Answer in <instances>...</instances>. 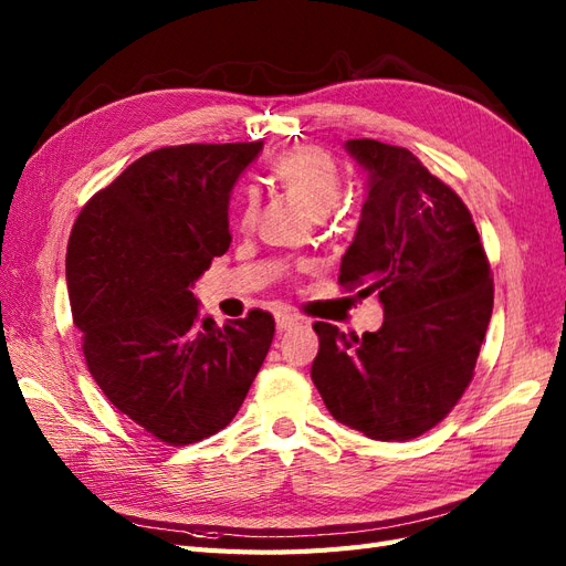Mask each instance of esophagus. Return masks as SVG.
<instances>
[{"mask_svg":"<svg viewBox=\"0 0 566 566\" xmlns=\"http://www.w3.org/2000/svg\"><path fill=\"white\" fill-rule=\"evenodd\" d=\"M302 323V318L300 316H295V314H279L276 316V328L283 333V331H293V328H297V325Z\"/></svg>","mask_w":566,"mask_h":566,"instance_id":"34e87169","label":"esophagus"}]
</instances>
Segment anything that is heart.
<instances>
[{"label": "heart", "mask_w": 566, "mask_h": 566, "mask_svg": "<svg viewBox=\"0 0 566 566\" xmlns=\"http://www.w3.org/2000/svg\"><path fill=\"white\" fill-rule=\"evenodd\" d=\"M273 177L293 196L302 208L314 214L323 217L342 193V177L337 163L328 150L318 146H295L285 150L283 156L273 163ZM256 214L252 196H245L238 205V224L252 227Z\"/></svg>", "instance_id": "heart-1"}]
</instances>
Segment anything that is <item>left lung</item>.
Here are the masks:
<instances>
[{
  "mask_svg": "<svg viewBox=\"0 0 566 566\" xmlns=\"http://www.w3.org/2000/svg\"><path fill=\"white\" fill-rule=\"evenodd\" d=\"M368 196L339 285L378 295L382 328L347 337L314 323L312 380L331 416L378 441H408L451 413L474 375L493 312L486 252L465 202L413 153L347 142Z\"/></svg>",
  "mask_w": 566,
  "mask_h": 566,
  "instance_id": "8db88e82",
  "label": "left lung"
}]
</instances>
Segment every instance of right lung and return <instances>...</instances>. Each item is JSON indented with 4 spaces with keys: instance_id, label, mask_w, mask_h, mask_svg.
<instances>
[{
    "instance_id": "add662e5",
    "label": "right lung",
    "mask_w": 566,
    "mask_h": 566,
    "mask_svg": "<svg viewBox=\"0 0 566 566\" xmlns=\"http://www.w3.org/2000/svg\"><path fill=\"white\" fill-rule=\"evenodd\" d=\"M260 150L262 142L150 150L84 205L67 241V295L92 378L169 447L224 430L276 331L262 310L219 328L191 293L231 245V188Z\"/></svg>"
}]
</instances>
